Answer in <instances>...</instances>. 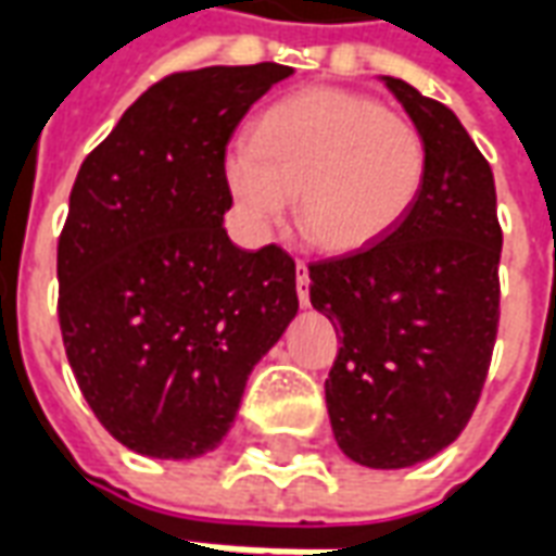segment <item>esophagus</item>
Masks as SVG:
<instances>
[{
  "label": "esophagus",
  "instance_id": "esophagus-1",
  "mask_svg": "<svg viewBox=\"0 0 556 556\" xmlns=\"http://www.w3.org/2000/svg\"><path fill=\"white\" fill-rule=\"evenodd\" d=\"M294 277H298V301H301V306H309V267H306V262L294 265Z\"/></svg>",
  "mask_w": 556,
  "mask_h": 556
}]
</instances>
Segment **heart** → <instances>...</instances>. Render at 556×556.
<instances>
[{"instance_id":"heart-1","label":"heart","mask_w":556,"mask_h":556,"mask_svg":"<svg viewBox=\"0 0 556 556\" xmlns=\"http://www.w3.org/2000/svg\"><path fill=\"white\" fill-rule=\"evenodd\" d=\"M223 175L253 226H277L298 193L306 241L351 255L390 238L417 207L429 146L410 118L369 94L303 89L255 118L250 146L231 151Z\"/></svg>"}]
</instances>
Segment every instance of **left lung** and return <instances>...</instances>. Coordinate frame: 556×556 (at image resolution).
I'll return each instance as SVG.
<instances>
[{
    "label": "left lung",
    "instance_id": "left-lung-1",
    "mask_svg": "<svg viewBox=\"0 0 556 556\" xmlns=\"http://www.w3.org/2000/svg\"><path fill=\"white\" fill-rule=\"evenodd\" d=\"M429 146L417 207L363 253L309 265V301L337 327L325 381L339 450L378 470L410 467L462 434L501 321L497 193L489 160L443 103L384 77Z\"/></svg>",
    "mask_w": 556,
    "mask_h": 556
}]
</instances>
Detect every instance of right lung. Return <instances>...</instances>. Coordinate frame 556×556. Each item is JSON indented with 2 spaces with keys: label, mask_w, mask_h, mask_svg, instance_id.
<instances>
[{
  "label": "right lung",
  "mask_w": 556,
  "mask_h": 556,
  "mask_svg": "<svg viewBox=\"0 0 556 556\" xmlns=\"http://www.w3.org/2000/svg\"><path fill=\"white\" fill-rule=\"evenodd\" d=\"M277 62L181 71L83 160L59 238V325L101 426L151 458H195L235 422L253 366L298 315L294 258L241 250L223 163Z\"/></svg>",
  "instance_id": "right-lung-1"
}]
</instances>
